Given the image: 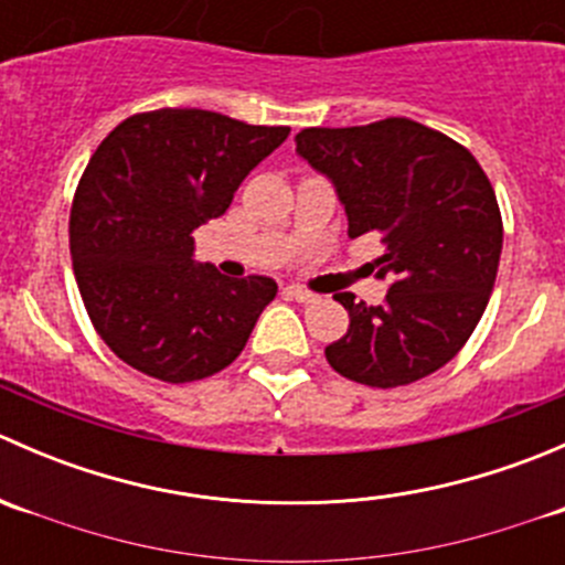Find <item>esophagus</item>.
<instances>
[{
  "label": "esophagus",
  "mask_w": 565,
  "mask_h": 565,
  "mask_svg": "<svg viewBox=\"0 0 565 565\" xmlns=\"http://www.w3.org/2000/svg\"><path fill=\"white\" fill-rule=\"evenodd\" d=\"M287 295L292 300H298V303H315L317 300V295L315 292H309V289H303V287H287Z\"/></svg>",
  "instance_id": "obj_1"
}]
</instances>
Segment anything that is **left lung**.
<instances>
[{
  "mask_svg": "<svg viewBox=\"0 0 565 565\" xmlns=\"http://www.w3.org/2000/svg\"><path fill=\"white\" fill-rule=\"evenodd\" d=\"M298 156L328 177L350 237L377 232L380 306L333 295L350 328L324 347L341 377L398 388L429 377L465 347L489 303L503 250L498 199L476 158L404 117L358 128H306Z\"/></svg>",
  "mask_w": 565,
  "mask_h": 565,
  "instance_id": "8db88e82",
  "label": "left lung"
}]
</instances>
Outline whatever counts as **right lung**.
<instances>
[{
	"label": "right lung",
	"instance_id": "right-lung-1",
	"mask_svg": "<svg viewBox=\"0 0 565 565\" xmlns=\"http://www.w3.org/2000/svg\"><path fill=\"white\" fill-rule=\"evenodd\" d=\"M289 136L204 108L134 114L100 141L71 210V256L87 315L114 355L147 377L193 383L230 366L278 287L193 259L191 232L218 218Z\"/></svg>",
	"mask_w": 565,
	"mask_h": 565
}]
</instances>
